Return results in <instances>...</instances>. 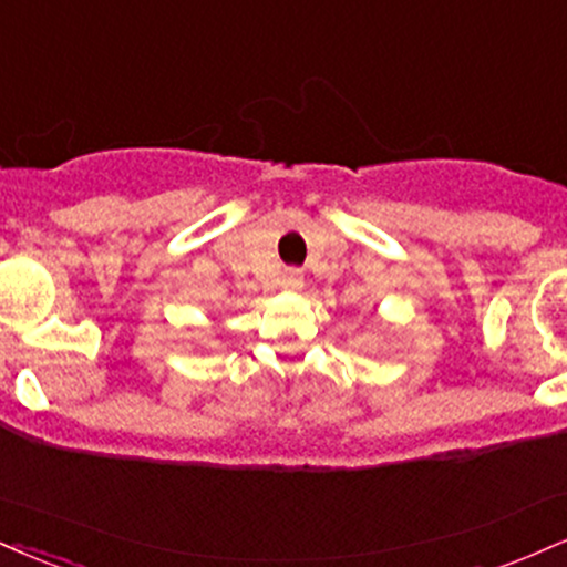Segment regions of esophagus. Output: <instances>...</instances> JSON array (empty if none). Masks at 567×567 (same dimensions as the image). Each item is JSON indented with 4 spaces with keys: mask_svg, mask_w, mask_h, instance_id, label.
Returning a JSON list of instances; mask_svg holds the SVG:
<instances>
[{
    "mask_svg": "<svg viewBox=\"0 0 567 567\" xmlns=\"http://www.w3.org/2000/svg\"><path fill=\"white\" fill-rule=\"evenodd\" d=\"M285 288H288V290H301L303 288L301 269H288V271H285Z\"/></svg>",
    "mask_w": 567,
    "mask_h": 567,
    "instance_id": "obj_1",
    "label": "esophagus"
}]
</instances>
